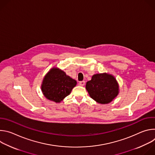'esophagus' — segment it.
Segmentation results:
<instances>
[{
  "mask_svg": "<svg viewBox=\"0 0 155 155\" xmlns=\"http://www.w3.org/2000/svg\"><path fill=\"white\" fill-rule=\"evenodd\" d=\"M84 84H85V81H80L79 82V84H80V86H84Z\"/></svg>",
  "mask_w": 155,
  "mask_h": 155,
  "instance_id": "obj_1",
  "label": "esophagus"
}]
</instances>
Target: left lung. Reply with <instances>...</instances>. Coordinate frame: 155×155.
I'll list each match as a JSON object with an SVG mask.
<instances>
[{
  "label": "left lung",
  "instance_id": "left-lung-1",
  "mask_svg": "<svg viewBox=\"0 0 155 155\" xmlns=\"http://www.w3.org/2000/svg\"><path fill=\"white\" fill-rule=\"evenodd\" d=\"M86 89L92 99L100 104H108L118 94L116 79L107 74H95L86 84Z\"/></svg>",
  "mask_w": 155,
  "mask_h": 155
}]
</instances>
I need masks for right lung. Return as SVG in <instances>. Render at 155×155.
<instances>
[{"label":"right lung","instance_id":"add662e5","mask_svg":"<svg viewBox=\"0 0 155 155\" xmlns=\"http://www.w3.org/2000/svg\"><path fill=\"white\" fill-rule=\"evenodd\" d=\"M77 84L76 80L57 68L47 73L41 84V91L46 98L55 102H60L71 93Z\"/></svg>","mask_w":155,"mask_h":155}]
</instances>
